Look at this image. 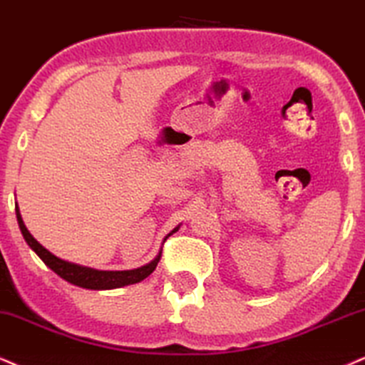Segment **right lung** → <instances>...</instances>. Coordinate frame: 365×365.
<instances>
[{
    "label": "right lung",
    "instance_id": "1",
    "mask_svg": "<svg viewBox=\"0 0 365 365\" xmlns=\"http://www.w3.org/2000/svg\"><path fill=\"white\" fill-rule=\"evenodd\" d=\"M15 210H16V220H18V225H20V230L24 233L25 242L30 245V249L35 250V254H37L38 257L43 260L45 265H48L57 276L66 279V281L71 282V284L86 287V289H113V287L135 284V282H140L147 276H150L160 260L162 252H159V255H157L150 264L143 265V267L133 269V271H96V269L81 267L78 264L66 262V260L58 259L53 254H51L47 249H43V247L40 245L34 237H31V233L26 230L24 220H21L18 206ZM174 232H178V228H174L173 233Z\"/></svg>",
    "mask_w": 365,
    "mask_h": 365
}]
</instances>
